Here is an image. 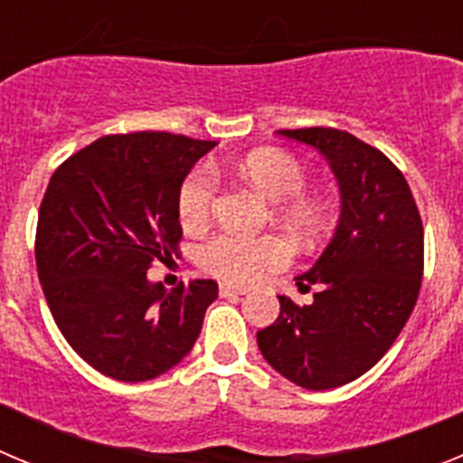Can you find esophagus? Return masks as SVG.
Here are the masks:
<instances>
[{"mask_svg":"<svg viewBox=\"0 0 463 463\" xmlns=\"http://www.w3.org/2000/svg\"><path fill=\"white\" fill-rule=\"evenodd\" d=\"M245 292H248V288L232 285V282H222V285H220V294H222V297H234V294H245Z\"/></svg>","mask_w":463,"mask_h":463,"instance_id":"esophagus-1","label":"esophagus"}]
</instances>
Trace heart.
<instances>
[{"mask_svg": "<svg viewBox=\"0 0 463 463\" xmlns=\"http://www.w3.org/2000/svg\"><path fill=\"white\" fill-rule=\"evenodd\" d=\"M241 175L261 194L278 202V218L301 239L320 234L325 213L313 196L304 194L308 183L306 166L294 155L280 150H257L239 165ZM218 181L208 166H199L183 181L178 192V220L185 232H199L211 218ZM203 271L220 280L250 282L261 273L276 271L289 260L288 245L278 236L245 239L236 234H218L196 250Z\"/></svg>", "mask_w": 463, "mask_h": 463, "instance_id": "1", "label": "heart"}]
</instances>
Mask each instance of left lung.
Here are the masks:
<instances>
[{"label": "left lung", "instance_id": "8db88e82", "mask_svg": "<svg viewBox=\"0 0 463 463\" xmlns=\"http://www.w3.org/2000/svg\"><path fill=\"white\" fill-rule=\"evenodd\" d=\"M320 150L341 190V218L317 261L297 276L308 306L278 297L280 315L257 331L273 369L304 390H334L380 362L415 308L424 229L406 178L369 143L331 127L280 129Z\"/></svg>", "mask_w": 463, "mask_h": 463}]
</instances>
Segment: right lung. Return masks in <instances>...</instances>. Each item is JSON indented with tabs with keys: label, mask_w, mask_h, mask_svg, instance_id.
<instances>
[{
	"label": "right lung",
	"mask_w": 463,
	"mask_h": 463,
	"mask_svg": "<svg viewBox=\"0 0 463 463\" xmlns=\"http://www.w3.org/2000/svg\"><path fill=\"white\" fill-rule=\"evenodd\" d=\"M218 146L181 134L101 137L52 174L36 224V271L55 325L109 378L143 383L181 362L202 334L218 282L169 292L148 280L183 236L178 192Z\"/></svg>",
	"instance_id": "1"
}]
</instances>
